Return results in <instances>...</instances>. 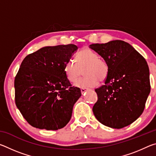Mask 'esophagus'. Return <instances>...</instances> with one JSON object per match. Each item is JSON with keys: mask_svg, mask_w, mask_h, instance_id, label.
Segmentation results:
<instances>
[{"mask_svg": "<svg viewBox=\"0 0 156 156\" xmlns=\"http://www.w3.org/2000/svg\"><path fill=\"white\" fill-rule=\"evenodd\" d=\"M80 91H81V93H82V94H83L84 92H85L86 91H87V89H83V88H81L80 89Z\"/></svg>", "mask_w": 156, "mask_h": 156, "instance_id": "34e87169", "label": "esophagus"}]
</instances>
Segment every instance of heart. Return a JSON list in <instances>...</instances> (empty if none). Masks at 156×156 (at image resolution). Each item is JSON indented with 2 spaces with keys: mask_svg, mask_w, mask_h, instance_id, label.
<instances>
[{
  "mask_svg": "<svg viewBox=\"0 0 156 156\" xmlns=\"http://www.w3.org/2000/svg\"><path fill=\"white\" fill-rule=\"evenodd\" d=\"M77 62L69 60L65 64V73L69 81L76 83L83 74L85 77L76 83L78 87L94 88L99 84V80H105L109 73V66L104 59L89 48H84L78 53Z\"/></svg>",
  "mask_w": 156,
  "mask_h": 156,
  "instance_id": "b5f03b06",
  "label": "heart"
}]
</instances>
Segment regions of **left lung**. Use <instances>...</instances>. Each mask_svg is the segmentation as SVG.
<instances>
[{"label":"left lung","instance_id":"left-lung-1","mask_svg":"<svg viewBox=\"0 0 156 156\" xmlns=\"http://www.w3.org/2000/svg\"><path fill=\"white\" fill-rule=\"evenodd\" d=\"M109 66L104 85L95 89L98 101L93 112L100 123L122 129L133 123L143 112L151 87L147 61L130 44L115 40L92 44Z\"/></svg>","mask_w":156,"mask_h":156}]
</instances>
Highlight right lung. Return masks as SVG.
Returning a JSON list of instances; mask_svg holds the SVG:
<instances>
[{
	"mask_svg": "<svg viewBox=\"0 0 156 156\" xmlns=\"http://www.w3.org/2000/svg\"><path fill=\"white\" fill-rule=\"evenodd\" d=\"M77 50L72 44L44 47L23 60L14 80L15 101L34 127L58 130L69 122L81 91L72 87L65 66Z\"/></svg>",
	"mask_w": 156,
	"mask_h": 156,
	"instance_id": "obj_1",
	"label": "right lung"
}]
</instances>
